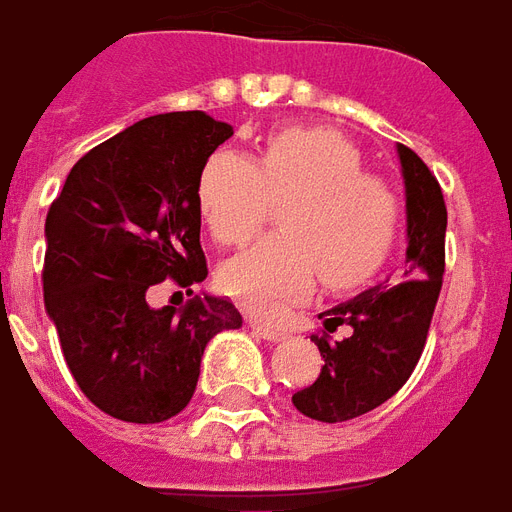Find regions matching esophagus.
Returning a JSON list of instances; mask_svg holds the SVG:
<instances>
[{
	"mask_svg": "<svg viewBox=\"0 0 512 512\" xmlns=\"http://www.w3.org/2000/svg\"><path fill=\"white\" fill-rule=\"evenodd\" d=\"M248 324H251L253 332L259 334L261 340H267V343H280V340L286 337L283 329H278V326H272V324H264V321H259V318H251Z\"/></svg>",
	"mask_w": 512,
	"mask_h": 512,
	"instance_id": "obj_1",
	"label": "esophagus"
}]
</instances>
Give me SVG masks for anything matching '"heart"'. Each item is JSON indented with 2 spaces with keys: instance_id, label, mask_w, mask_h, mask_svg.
I'll return each instance as SVG.
<instances>
[{
  "instance_id": "obj_1",
  "label": "heart",
  "mask_w": 512,
  "mask_h": 512,
  "mask_svg": "<svg viewBox=\"0 0 512 512\" xmlns=\"http://www.w3.org/2000/svg\"><path fill=\"white\" fill-rule=\"evenodd\" d=\"M283 199L280 232L218 267L221 291L256 315L307 299L321 275L332 288L356 286L397 240L394 188L364 172L356 145L326 126H283L256 159L221 148L199 169V213L221 245L251 240L270 202Z\"/></svg>"
}]
</instances>
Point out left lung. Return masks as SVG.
<instances>
[{
  "mask_svg": "<svg viewBox=\"0 0 512 512\" xmlns=\"http://www.w3.org/2000/svg\"><path fill=\"white\" fill-rule=\"evenodd\" d=\"M397 156L405 180V261L378 286L318 315L326 332L345 324L351 334L334 343L313 337L324 367L291 397L302 416L324 424L364 416L405 386L421 359L443 286L448 226L443 191L410 148L397 145Z\"/></svg>",
  "mask_w": 512,
  "mask_h": 512,
  "instance_id": "obj_1",
  "label": "left lung"
}]
</instances>
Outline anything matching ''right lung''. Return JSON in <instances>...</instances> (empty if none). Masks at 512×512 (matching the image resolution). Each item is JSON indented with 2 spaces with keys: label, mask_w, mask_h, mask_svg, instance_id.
<instances>
[{
  "label": "right lung",
  "mask_w": 512,
  "mask_h": 512,
  "mask_svg": "<svg viewBox=\"0 0 512 512\" xmlns=\"http://www.w3.org/2000/svg\"><path fill=\"white\" fill-rule=\"evenodd\" d=\"M234 129L202 110L142 118L72 167L45 218V310L80 391L107 416L159 424L191 402L205 345L240 329L232 302L148 305L164 278H207L197 178Z\"/></svg>",
  "instance_id": "1"
}]
</instances>
